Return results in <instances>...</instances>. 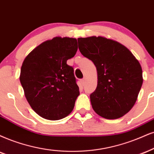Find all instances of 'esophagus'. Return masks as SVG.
Listing matches in <instances>:
<instances>
[{"label":"esophagus","instance_id":"obj_1","mask_svg":"<svg viewBox=\"0 0 154 154\" xmlns=\"http://www.w3.org/2000/svg\"><path fill=\"white\" fill-rule=\"evenodd\" d=\"M85 81H86V79H81V84L83 85H84L85 84Z\"/></svg>","mask_w":154,"mask_h":154}]
</instances>
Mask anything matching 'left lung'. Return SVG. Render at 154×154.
<instances>
[{"mask_svg":"<svg viewBox=\"0 0 154 154\" xmlns=\"http://www.w3.org/2000/svg\"><path fill=\"white\" fill-rule=\"evenodd\" d=\"M78 43L81 54L97 70V87L90 95L93 109L104 119L123 116L135 104L143 83L138 60L113 40L91 36L79 38Z\"/></svg>","mask_w":154,"mask_h":154,"instance_id":"left-lung-1","label":"left lung"}]
</instances>
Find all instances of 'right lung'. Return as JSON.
Segmentation results:
<instances>
[{"label":"right lung","mask_w":154,"mask_h":154,"mask_svg":"<svg viewBox=\"0 0 154 154\" xmlns=\"http://www.w3.org/2000/svg\"><path fill=\"white\" fill-rule=\"evenodd\" d=\"M77 50L75 38L55 37L38 45L23 62L20 81L25 96L43 119L60 120L73 111L80 93L67 60Z\"/></svg>","instance_id":"add662e5"}]
</instances>
